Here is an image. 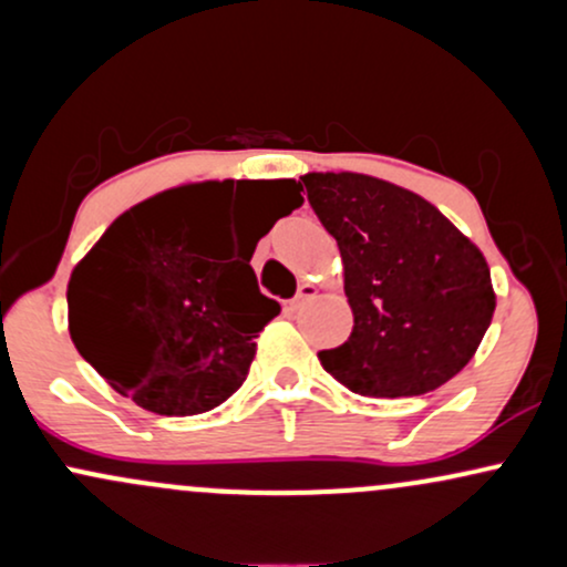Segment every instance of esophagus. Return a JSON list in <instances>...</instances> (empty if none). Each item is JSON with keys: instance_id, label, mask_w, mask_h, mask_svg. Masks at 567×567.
Returning <instances> with one entry per match:
<instances>
[{"instance_id": "1", "label": "esophagus", "mask_w": 567, "mask_h": 567, "mask_svg": "<svg viewBox=\"0 0 567 567\" xmlns=\"http://www.w3.org/2000/svg\"><path fill=\"white\" fill-rule=\"evenodd\" d=\"M315 296H317V285L301 282V285H298L296 298H292V301H290V309H301L303 301H309V298H315Z\"/></svg>"}]
</instances>
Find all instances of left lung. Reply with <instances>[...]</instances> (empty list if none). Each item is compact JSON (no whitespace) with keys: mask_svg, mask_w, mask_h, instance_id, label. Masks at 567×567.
<instances>
[{"mask_svg":"<svg viewBox=\"0 0 567 567\" xmlns=\"http://www.w3.org/2000/svg\"><path fill=\"white\" fill-rule=\"evenodd\" d=\"M309 205L343 261L354 328L320 351L354 394L434 392L466 368L496 311L480 247L432 202L362 173H306Z\"/></svg>","mask_w":567,"mask_h":567,"instance_id":"1","label":"left lung"}]
</instances>
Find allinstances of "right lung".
<instances>
[{"mask_svg":"<svg viewBox=\"0 0 567 567\" xmlns=\"http://www.w3.org/2000/svg\"><path fill=\"white\" fill-rule=\"evenodd\" d=\"M301 202L292 178L205 181L130 207L71 271L76 351L152 413L218 408L243 386L258 333L279 315L258 290L252 250ZM231 204L254 210L237 251L225 229Z\"/></svg>","mask_w":567,"mask_h":567,"instance_id":"1","label":"right lung"}]
</instances>
